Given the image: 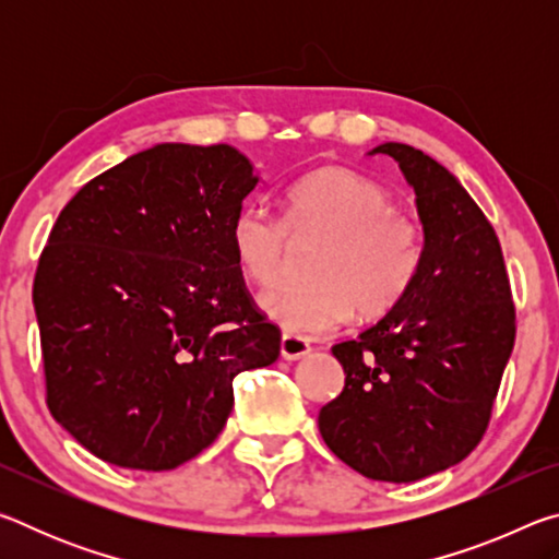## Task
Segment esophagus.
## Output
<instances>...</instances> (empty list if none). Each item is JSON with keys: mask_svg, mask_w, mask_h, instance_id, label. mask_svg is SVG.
Returning <instances> with one entry per match:
<instances>
[{"mask_svg": "<svg viewBox=\"0 0 559 559\" xmlns=\"http://www.w3.org/2000/svg\"><path fill=\"white\" fill-rule=\"evenodd\" d=\"M310 353V343L306 337L293 335V333H283L281 337V357L283 359H300Z\"/></svg>", "mask_w": 559, "mask_h": 559, "instance_id": "esophagus-1", "label": "esophagus"}]
</instances>
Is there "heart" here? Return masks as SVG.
<instances>
[{"label":"heart","mask_w":559,"mask_h":559,"mask_svg":"<svg viewBox=\"0 0 559 559\" xmlns=\"http://www.w3.org/2000/svg\"><path fill=\"white\" fill-rule=\"evenodd\" d=\"M290 239H323L310 259V281L269 288L259 306L296 335L333 330L357 310L380 318L400 306L421 271L419 224L396 212L390 192L343 167L298 179L286 194L283 219L261 204H243L229 243L243 276L269 286L288 261Z\"/></svg>","instance_id":"1"}]
</instances>
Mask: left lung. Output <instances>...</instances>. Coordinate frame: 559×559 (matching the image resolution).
Instances as JSON below:
<instances>
[{"label":"left lung","mask_w":559,"mask_h":559,"mask_svg":"<svg viewBox=\"0 0 559 559\" xmlns=\"http://www.w3.org/2000/svg\"><path fill=\"white\" fill-rule=\"evenodd\" d=\"M424 259L380 323L333 345L345 386L318 414L328 449L372 480L412 484L453 466L488 429L515 343V306L493 226L447 167L402 143Z\"/></svg>","instance_id":"obj_1"}]
</instances>
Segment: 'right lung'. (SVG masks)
<instances>
[{
  "instance_id": "1",
  "label": "right lung",
  "mask_w": 559,
  "mask_h": 559,
  "mask_svg": "<svg viewBox=\"0 0 559 559\" xmlns=\"http://www.w3.org/2000/svg\"><path fill=\"white\" fill-rule=\"evenodd\" d=\"M257 182L231 145L163 143L61 210L34 276L46 404L93 456L182 466L219 437L234 377L276 362L229 243Z\"/></svg>"
}]
</instances>
